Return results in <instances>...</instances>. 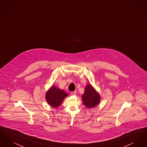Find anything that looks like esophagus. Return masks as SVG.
I'll use <instances>...</instances> for the list:
<instances>
[{"instance_id":"1","label":"esophagus","mask_w":147,"mask_h":147,"mask_svg":"<svg viewBox=\"0 0 147 147\" xmlns=\"http://www.w3.org/2000/svg\"><path fill=\"white\" fill-rule=\"evenodd\" d=\"M71 94L72 95H76V91H71Z\"/></svg>"}]
</instances>
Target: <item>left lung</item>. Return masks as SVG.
<instances>
[{
	"label": "left lung",
	"instance_id": "1",
	"mask_svg": "<svg viewBox=\"0 0 147 147\" xmlns=\"http://www.w3.org/2000/svg\"><path fill=\"white\" fill-rule=\"evenodd\" d=\"M82 99L84 105L88 108H92L98 105L100 100L99 94L90 85H88L85 88Z\"/></svg>",
	"mask_w": 147,
	"mask_h": 147
}]
</instances>
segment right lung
I'll use <instances>...</instances> for the list:
<instances>
[{
    "label": "right lung",
    "mask_w": 147,
    "mask_h": 147,
    "mask_svg": "<svg viewBox=\"0 0 147 147\" xmlns=\"http://www.w3.org/2000/svg\"><path fill=\"white\" fill-rule=\"evenodd\" d=\"M67 95L68 94L65 91L53 86L46 92V99L52 107H57L61 104L62 101Z\"/></svg>",
    "instance_id": "obj_1"
}]
</instances>
